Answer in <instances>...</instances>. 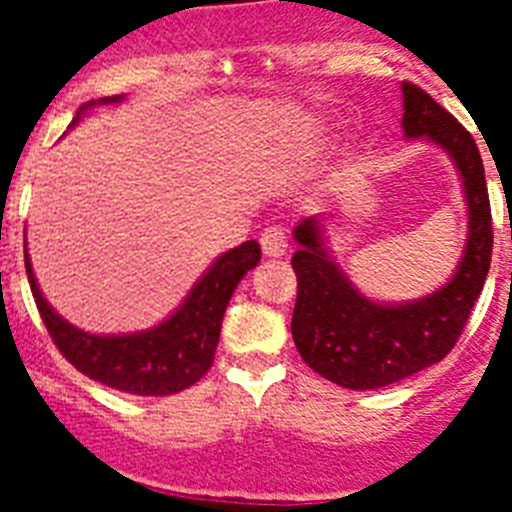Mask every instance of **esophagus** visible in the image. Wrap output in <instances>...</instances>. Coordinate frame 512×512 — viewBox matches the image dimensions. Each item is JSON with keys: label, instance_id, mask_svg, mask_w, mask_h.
Segmentation results:
<instances>
[{"label": "esophagus", "instance_id": "esophagus-1", "mask_svg": "<svg viewBox=\"0 0 512 512\" xmlns=\"http://www.w3.org/2000/svg\"><path fill=\"white\" fill-rule=\"evenodd\" d=\"M259 243L261 248H264L266 256H284L289 248L287 235H284V230L279 228V225H266V228L261 230Z\"/></svg>", "mask_w": 512, "mask_h": 512}]
</instances>
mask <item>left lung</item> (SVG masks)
<instances>
[{"mask_svg": "<svg viewBox=\"0 0 512 512\" xmlns=\"http://www.w3.org/2000/svg\"><path fill=\"white\" fill-rule=\"evenodd\" d=\"M402 97L405 133L436 140L459 166L469 202V241L459 271L436 295L410 305H377L361 297L328 259L315 217L297 225L292 338L312 372L346 390H379L449 356L492 261L490 194L472 133L418 84L405 81Z\"/></svg>", "mask_w": 512, "mask_h": 512, "instance_id": "1", "label": "left lung"}]
</instances>
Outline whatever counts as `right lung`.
<instances>
[{
	"mask_svg": "<svg viewBox=\"0 0 512 512\" xmlns=\"http://www.w3.org/2000/svg\"><path fill=\"white\" fill-rule=\"evenodd\" d=\"M117 99L120 97H104L102 102H117ZM84 107L87 104H81L79 112ZM259 259L261 246L256 241H246L243 246L223 253L189 292L187 302L166 323L135 336H89L69 325L58 318L40 295L27 253L25 269L40 318L63 359L74 364L81 374L107 384L112 390L164 397L187 390L210 372L230 295L243 274L259 264Z\"/></svg>",
	"mask_w": 512,
	"mask_h": 512,
	"instance_id": "add662e5",
	"label": "right lung"
}]
</instances>
